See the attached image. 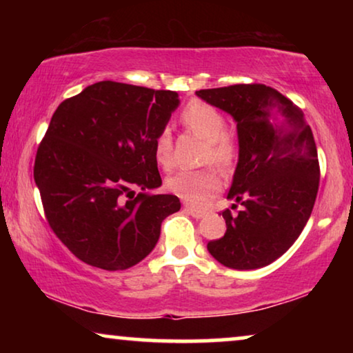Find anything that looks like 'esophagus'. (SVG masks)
Returning a JSON list of instances; mask_svg holds the SVG:
<instances>
[{
  "label": "esophagus",
  "instance_id": "1",
  "mask_svg": "<svg viewBox=\"0 0 353 353\" xmlns=\"http://www.w3.org/2000/svg\"><path fill=\"white\" fill-rule=\"evenodd\" d=\"M185 210H186L188 214H190L191 216H194V219H202V216L205 215L204 212L197 210V209H194V207H191V205H185Z\"/></svg>",
  "mask_w": 353,
  "mask_h": 353
}]
</instances>
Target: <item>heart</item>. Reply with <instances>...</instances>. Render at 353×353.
<instances>
[{"label":"heart","mask_w":353,"mask_h":353,"mask_svg":"<svg viewBox=\"0 0 353 353\" xmlns=\"http://www.w3.org/2000/svg\"><path fill=\"white\" fill-rule=\"evenodd\" d=\"M185 127L207 141L204 162L221 170H230L238 159V141L226 132V117L220 109L194 99L183 109ZM154 159L165 170L173 167V143L168 130H162L154 139ZM168 191L194 207H205L221 190V181L214 170H180L167 180Z\"/></svg>","instance_id":"b5f03b06"}]
</instances>
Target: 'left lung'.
<instances>
[{
    "label": "left lung",
    "instance_id": "left-lung-1",
    "mask_svg": "<svg viewBox=\"0 0 353 353\" xmlns=\"http://www.w3.org/2000/svg\"><path fill=\"white\" fill-rule=\"evenodd\" d=\"M196 94L236 120L239 141L228 199L243 210L221 212L226 233L207 249L228 268L267 267L299 238L315 204L320 165L310 125L291 99L267 85H231Z\"/></svg>",
    "mask_w": 353,
    "mask_h": 353
}]
</instances>
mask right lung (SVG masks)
<instances>
[{"label":"right lung","mask_w":353,"mask_h":353,"mask_svg":"<svg viewBox=\"0 0 353 353\" xmlns=\"http://www.w3.org/2000/svg\"><path fill=\"white\" fill-rule=\"evenodd\" d=\"M178 104L175 91L105 80L52 114L33 178L51 230L81 262L133 267L156 248L163 219L180 210L176 196L148 192L162 185L154 139Z\"/></svg>","instance_id":"add662e5"}]
</instances>
